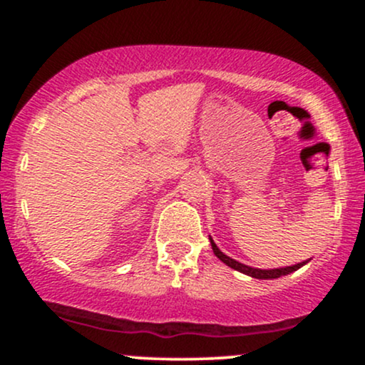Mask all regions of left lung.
<instances>
[{"instance_id": "left-lung-1", "label": "left lung", "mask_w": 365, "mask_h": 365, "mask_svg": "<svg viewBox=\"0 0 365 365\" xmlns=\"http://www.w3.org/2000/svg\"><path fill=\"white\" fill-rule=\"evenodd\" d=\"M209 242H211V247H212V252H215V255L217 259H220L221 262H225L226 266H230L232 269L235 271H240V273H244L247 276H252V278L255 279H276V278H282V276H287L293 273V271L300 269V267L305 266L309 261H304V262H299V264H293V266H287V267H274V269H259V267H250L247 266V264H242L235 261V259L228 257V255L221 252L220 249H217V245L215 244V240H212L211 237H209Z\"/></svg>"}]
</instances>
